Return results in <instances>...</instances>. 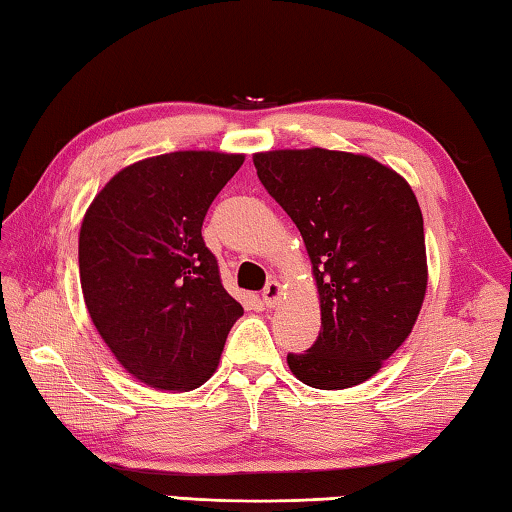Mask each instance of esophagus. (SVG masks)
I'll list each match as a JSON object with an SVG mask.
<instances>
[{
  "label": "esophagus",
  "mask_w": 512,
  "mask_h": 512,
  "mask_svg": "<svg viewBox=\"0 0 512 512\" xmlns=\"http://www.w3.org/2000/svg\"><path fill=\"white\" fill-rule=\"evenodd\" d=\"M280 298H282V284H280V280H271L264 287V291H262L264 305L266 307H275L277 302H280Z\"/></svg>",
  "instance_id": "obj_1"
}]
</instances>
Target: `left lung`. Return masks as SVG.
Here are the masks:
<instances>
[{"instance_id": "8db88e82", "label": "left lung", "mask_w": 512, "mask_h": 512, "mask_svg": "<svg viewBox=\"0 0 512 512\" xmlns=\"http://www.w3.org/2000/svg\"><path fill=\"white\" fill-rule=\"evenodd\" d=\"M257 176L305 241L320 334L287 363L302 384L343 391L377 375L409 339L427 293L422 212L411 185L363 153L277 149Z\"/></svg>"}]
</instances>
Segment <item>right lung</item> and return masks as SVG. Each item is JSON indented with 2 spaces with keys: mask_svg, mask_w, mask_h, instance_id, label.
<instances>
[{
  "mask_svg": "<svg viewBox=\"0 0 512 512\" xmlns=\"http://www.w3.org/2000/svg\"><path fill=\"white\" fill-rule=\"evenodd\" d=\"M244 160L221 151L144 158L117 171L83 216L85 307L121 368L155 391L203 386L244 316L201 235L216 194Z\"/></svg>",
  "mask_w": 512,
  "mask_h": 512,
  "instance_id": "1",
  "label": "right lung"
}]
</instances>
